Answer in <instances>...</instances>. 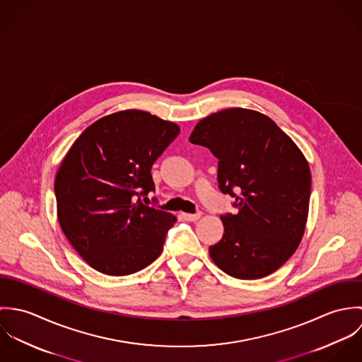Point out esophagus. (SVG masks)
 <instances>
[{
  "label": "esophagus",
  "mask_w": 362,
  "mask_h": 362,
  "mask_svg": "<svg viewBox=\"0 0 362 362\" xmlns=\"http://www.w3.org/2000/svg\"><path fill=\"white\" fill-rule=\"evenodd\" d=\"M187 221H197L201 216H202V211H197V213H182L181 214Z\"/></svg>",
  "instance_id": "34e87169"
}]
</instances>
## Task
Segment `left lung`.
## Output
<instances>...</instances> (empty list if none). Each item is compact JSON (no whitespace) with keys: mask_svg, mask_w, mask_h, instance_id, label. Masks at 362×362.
I'll list each match as a JSON object with an SVG mask.
<instances>
[{"mask_svg":"<svg viewBox=\"0 0 362 362\" xmlns=\"http://www.w3.org/2000/svg\"><path fill=\"white\" fill-rule=\"evenodd\" d=\"M189 142L217 157L218 188L238 209L220 217L224 234L209 248L210 258L235 279L269 276L301 243L310 207L308 161L273 119L247 108L204 118Z\"/></svg>","mask_w":362,"mask_h":362,"instance_id":"1","label":"left lung"}]
</instances>
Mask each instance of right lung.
<instances>
[{"label":"right lung","mask_w":362,"mask_h":362,"mask_svg":"<svg viewBox=\"0 0 362 362\" xmlns=\"http://www.w3.org/2000/svg\"><path fill=\"white\" fill-rule=\"evenodd\" d=\"M178 134L151 112L119 111L88 127L64 157L54 182L58 221L98 272L132 274L161 254L177 217L142 197L155 192L152 165Z\"/></svg>","instance_id":"obj_1"}]
</instances>
